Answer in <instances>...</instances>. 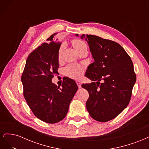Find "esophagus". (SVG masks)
Listing matches in <instances>:
<instances>
[{
    "mask_svg": "<svg viewBox=\"0 0 149 149\" xmlns=\"http://www.w3.org/2000/svg\"><path fill=\"white\" fill-rule=\"evenodd\" d=\"M76 84H77V85H78V86L79 88H81V82L79 81H76Z\"/></svg>",
    "mask_w": 149,
    "mask_h": 149,
    "instance_id": "34e87169",
    "label": "esophagus"
}]
</instances>
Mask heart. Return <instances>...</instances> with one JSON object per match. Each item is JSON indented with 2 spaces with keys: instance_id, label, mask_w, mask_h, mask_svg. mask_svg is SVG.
Listing matches in <instances>:
<instances>
[{
  "instance_id": "obj_1",
  "label": "heart",
  "mask_w": 149,
  "mask_h": 149,
  "mask_svg": "<svg viewBox=\"0 0 149 149\" xmlns=\"http://www.w3.org/2000/svg\"><path fill=\"white\" fill-rule=\"evenodd\" d=\"M72 44L78 52L84 48H87V45L83 41L80 40H74ZM63 52V47H61L58 51L59 58L61 56ZM84 68L80 65L72 64L66 66L65 68V73L69 77L74 79H79L83 76L84 73Z\"/></svg>"
}]
</instances>
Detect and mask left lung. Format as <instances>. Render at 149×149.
Instances as JSON below:
<instances>
[{
  "label": "left lung",
  "mask_w": 149,
  "mask_h": 149,
  "mask_svg": "<svg viewBox=\"0 0 149 149\" xmlns=\"http://www.w3.org/2000/svg\"><path fill=\"white\" fill-rule=\"evenodd\" d=\"M81 38L88 42L94 59L85 74L93 82L81 86L89 94L86 109L94 120L109 121L129 103L136 81L132 61L118 43L93 35L83 34Z\"/></svg>",
  "instance_id": "8db88e82"
}]
</instances>
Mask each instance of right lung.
I'll return each instance as SVG.
<instances>
[{"label":"right lung","instance_id":"right-lung-1","mask_svg":"<svg viewBox=\"0 0 149 149\" xmlns=\"http://www.w3.org/2000/svg\"><path fill=\"white\" fill-rule=\"evenodd\" d=\"M54 33L31 52L26 61L21 81L24 96L34 115L49 124L63 119L78 87L74 80L66 78L58 86L52 82L58 73L60 43L53 41Z\"/></svg>","mask_w":149,"mask_h":149}]
</instances>
